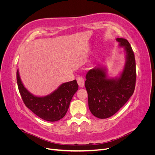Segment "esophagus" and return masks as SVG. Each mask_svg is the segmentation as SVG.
<instances>
[{"mask_svg":"<svg viewBox=\"0 0 155 155\" xmlns=\"http://www.w3.org/2000/svg\"><path fill=\"white\" fill-rule=\"evenodd\" d=\"M77 82L79 87H83L85 85V81H84V79L82 77H78L77 78Z\"/></svg>","mask_w":155,"mask_h":155,"instance_id":"34e87169","label":"esophagus"}]
</instances>
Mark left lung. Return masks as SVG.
<instances>
[{
	"mask_svg": "<svg viewBox=\"0 0 155 155\" xmlns=\"http://www.w3.org/2000/svg\"><path fill=\"white\" fill-rule=\"evenodd\" d=\"M124 47L125 63L119 76L110 78L105 66L99 65L89 70L85 86L88 93V107L96 118L105 119L114 115L133 95L137 72L134 54L128 41L117 38Z\"/></svg>",
	"mask_w": 155,
	"mask_h": 155,
	"instance_id": "obj_1",
	"label": "left lung"
}]
</instances>
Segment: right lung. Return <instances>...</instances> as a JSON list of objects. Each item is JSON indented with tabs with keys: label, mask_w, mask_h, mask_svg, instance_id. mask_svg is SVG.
I'll use <instances>...</instances> for the list:
<instances>
[{
	"label": "right lung",
	"mask_w": 155,
	"mask_h": 155,
	"mask_svg": "<svg viewBox=\"0 0 155 155\" xmlns=\"http://www.w3.org/2000/svg\"><path fill=\"white\" fill-rule=\"evenodd\" d=\"M18 91L25 105L44 120L55 121L63 118L69 108L74 94L78 90L77 81L62 83L56 90L45 96H37L23 85L18 70L17 71Z\"/></svg>",
	"instance_id": "1"
}]
</instances>
